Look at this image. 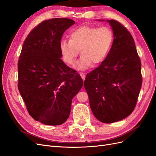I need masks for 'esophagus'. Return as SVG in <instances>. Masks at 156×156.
Wrapping results in <instances>:
<instances>
[{
	"instance_id": "esophagus-1",
	"label": "esophagus",
	"mask_w": 156,
	"mask_h": 156,
	"mask_svg": "<svg viewBox=\"0 0 156 156\" xmlns=\"http://www.w3.org/2000/svg\"><path fill=\"white\" fill-rule=\"evenodd\" d=\"M79 74H80V75H81V77H82L83 81H84V79H85V75H84L83 73H80Z\"/></svg>"
}]
</instances>
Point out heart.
Returning a JSON list of instances; mask_svg holds the SVG:
<instances>
[{
	"label": "heart",
	"mask_w": 156,
	"mask_h": 156,
	"mask_svg": "<svg viewBox=\"0 0 156 156\" xmlns=\"http://www.w3.org/2000/svg\"><path fill=\"white\" fill-rule=\"evenodd\" d=\"M113 32L107 27L82 26L71 32L69 40H62L60 51L64 62L73 65L81 51L82 56L75 67L86 69L92 64L99 65L105 60L112 45Z\"/></svg>",
	"instance_id": "b5f03b06"
}]
</instances>
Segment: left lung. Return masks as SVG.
Returning a JSON list of instances; mask_svg holds the SVG:
<instances>
[{"label":"left lung","instance_id":"1","mask_svg":"<svg viewBox=\"0 0 156 156\" xmlns=\"http://www.w3.org/2000/svg\"><path fill=\"white\" fill-rule=\"evenodd\" d=\"M106 21L114 36L111 49L105 60L87 73L84 87L94 115L99 121L109 124L122 120L133 111L142 75L140 60L129 32L115 20Z\"/></svg>","mask_w":156,"mask_h":156}]
</instances>
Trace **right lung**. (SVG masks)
Masks as SVG:
<instances>
[{
  "label": "right lung",
  "instance_id": "add662e5",
  "mask_svg": "<svg viewBox=\"0 0 156 156\" xmlns=\"http://www.w3.org/2000/svg\"><path fill=\"white\" fill-rule=\"evenodd\" d=\"M68 18L41 22L28 35L18 61V89L29 115L50 126L60 125L70 114L73 98L83 81L61 59L64 32L75 24Z\"/></svg>",
  "mask_w": 156,
  "mask_h": 156
}]
</instances>
